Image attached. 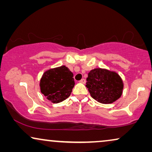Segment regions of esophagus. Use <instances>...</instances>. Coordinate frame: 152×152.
I'll return each instance as SVG.
<instances>
[{"label": "esophagus", "mask_w": 152, "mask_h": 152, "mask_svg": "<svg viewBox=\"0 0 152 152\" xmlns=\"http://www.w3.org/2000/svg\"><path fill=\"white\" fill-rule=\"evenodd\" d=\"M80 82L82 83V84H85V83H86V80H85V79H82V80L80 81Z\"/></svg>", "instance_id": "esophagus-1"}]
</instances>
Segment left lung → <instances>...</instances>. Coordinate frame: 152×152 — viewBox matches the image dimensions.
Segmentation results:
<instances>
[{
	"instance_id": "8db88e82",
	"label": "left lung",
	"mask_w": 152,
	"mask_h": 152,
	"mask_svg": "<svg viewBox=\"0 0 152 152\" xmlns=\"http://www.w3.org/2000/svg\"><path fill=\"white\" fill-rule=\"evenodd\" d=\"M86 81V86L91 97L100 103H113L122 94L123 82L115 72L95 68L88 72Z\"/></svg>"
}]
</instances>
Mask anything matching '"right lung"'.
Segmentation results:
<instances>
[{"label": "right lung", "mask_w": 152, "mask_h": 152, "mask_svg": "<svg viewBox=\"0 0 152 152\" xmlns=\"http://www.w3.org/2000/svg\"><path fill=\"white\" fill-rule=\"evenodd\" d=\"M74 86L73 73L65 66L46 70L40 80L41 92L55 104L67 99Z\"/></svg>", "instance_id": "1"}]
</instances>
